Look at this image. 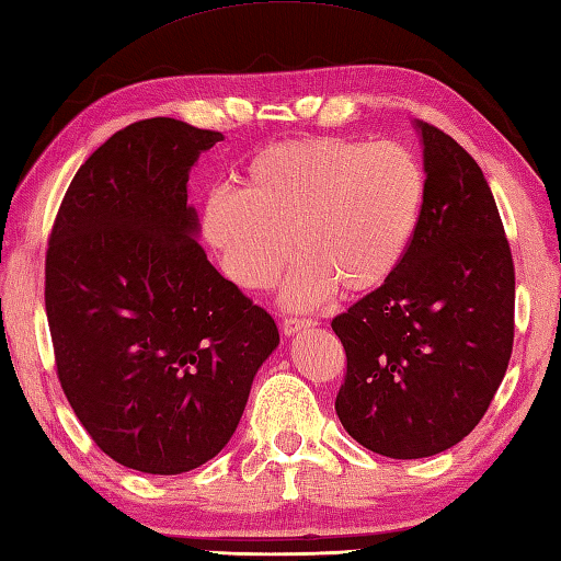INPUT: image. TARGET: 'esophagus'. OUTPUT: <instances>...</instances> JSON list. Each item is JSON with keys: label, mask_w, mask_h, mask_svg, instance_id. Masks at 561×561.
<instances>
[{"label": "esophagus", "mask_w": 561, "mask_h": 561, "mask_svg": "<svg viewBox=\"0 0 561 561\" xmlns=\"http://www.w3.org/2000/svg\"><path fill=\"white\" fill-rule=\"evenodd\" d=\"M308 327H314V320H310V317H285L283 334H298L300 330H308Z\"/></svg>", "instance_id": "obj_1"}]
</instances>
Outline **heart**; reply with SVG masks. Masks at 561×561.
<instances>
[{
  "label": "heart",
  "mask_w": 561,
  "mask_h": 561,
  "mask_svg": "<svg viewBox=\"0 0 561 561\" xmlns=\"http://www.w3.org/2000/svg\"><path fill=\"white\" fill-rule=\"evenodd\" d=\"M241 190L217 187L203 227L227 276L266 290L295 259L283 288L293 308L336 290L374 293L396 276L427 199L420 158L396 141L308 136L268 144L241 171Z\"/></svg>",
  "instance_id": "obj_1"
}]
</instances>
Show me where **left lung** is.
<instances>
[{
    "label": "left lung",
    "instance_id": "8db88e82",
    "mask_svg": "<svg viewBox=\"0 0 561 561\" xmlns=\"http://www.w3.org/2000/svg\"><path fill=\"white\" fill-rule=\"evenodd\" d=\"M427 199L396 276L336 314L346 352L334 410L358 445L422 459L479 425L511 362L515 268L479 163L420 122Z\"/></svg>",
    "mask_w": 561,
    "mask_h": 561
}]
</instances>
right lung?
Returning <instances> with one entry per match:
<instances>
[{
	"instance_id": "right-lung-1",
	"label": "right lung",
	"mask_w": 561,
	"mask_h": 561,
	"mask_svg": "<svg viewBox=\"0 0 561 561\" xmlns=\"http://www.w3.org/2000/svg\"><path fill=\"white\" fill-rule=\"evenodd\" d=\"M219 131L153 116L72 178L46 249L56 374L94 445L126 469L183 473L221 451L273 317L207 261L187 173Z\"/></svg>"
}]
</instances>
